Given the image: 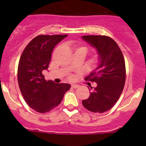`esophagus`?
I'll list each match as a JSON object with an SVG mask.
<instances>
[{
  "instance_id": "1",
  "label": "esophagus",
  "mask_w": 146,
  "mask_h": 146,
  "mask_svg": "<svg viewBox=\"0 0 146 146\" xmlns=\"http://www.w3.org/2000/svg\"><path fill=\"white\" fill-rule=\"evenodd\" d=\"M72 87L74 88H77L79 87V86H78V85H76V84H72Z\"/></svg>"
}]
</instances>
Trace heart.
Masks as SVG:
<instances>
[{"mask_svg": "<svg viewBox=\"0 0 146 146\" xmlns=\"http://www.w3.org/2000/svg\"><path fill=\"white\" fill-rule=\"evenodd\" d=\"M80 49H82V50H85L86 51V48H85V47H78L77 50H80Z\"/></svg>", "mask_w": 146, "mask_h": 146, "instance_id": "obj_1", "label": "heart"}]
</instances>
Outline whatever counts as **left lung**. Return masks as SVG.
Instances as JSON below:
<instances>
[{
	"label": "left lung",
	"mask_w": 146,
	"mask_h": 146,
	"mask_svg": "<svg viewBox=\"0 0 146 146\" xmlns=\"http://www.w3.org/2000/svg\"><path fill=\"white\" fill-rule=\"evenodd\" d=\"M82 39L96 50L99 58L96 69L86 77L96 86H88L92 91L88 99L82 100V105L93 113H104L113 108L123 91L126 80L123 55L116 42L106 36H83Z\"/></svg>",
	"instance_id": "1"
}]
</instances>
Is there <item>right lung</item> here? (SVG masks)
<instances>
[{
	"mask_svg": "<svg viewBox=\"0 0 146 146\" xmlns=\"http://www.w3.org/2000/svg\"><path fill=\"white\" fill-rule=\"evenodd\" d=\"M68 35H40L35 37L23 52L18 66L20 91L30 108L44 113L57 107L71 88L68 83L47 81L42 74L47 70L54 47Z\"/></svg>",
	"mask_w": 146,
	"mask_h": 146,
	"instance_id": "obj_1",
	"label": "right lung"
}]
</instances>
